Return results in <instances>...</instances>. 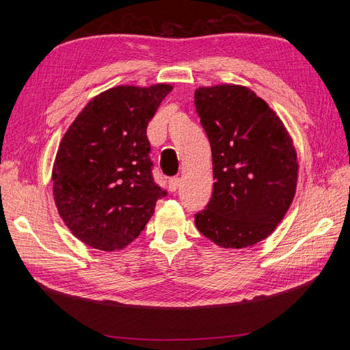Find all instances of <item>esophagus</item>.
<instances>
[{
  "mask_svg": "<svg viewBox=\"0 0 350 350\" xmlns=\"http://www.w3.org/2000/svg\"><path fill=\"white\" fill-rule=\"evenodd\" d=\"M180 187V177H171L168 180V188L171 192H176L177 188Z\"/></svg>",
  "mask_w": 350,
  "mask_h": 350,
  "instance_id": "esophagus-1",
  "label": "esophagus"
}]
</instances>
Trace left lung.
<instances>
[{
    "label": "left lung",
    "instance_id": "1",
    "mask_svg": "<svg viewBox=\"0 0 350 350\" xmlns=\"http://www.w3.org/2000/svg\"><path fill=\"white\" fill-rule=\"evenodd\" d=\"M194 102L211 143L215 180L196 226L222 248L252 247L277 228L293 202L299 168L293 139L248 87H198Z\"/></svg>",
    "mask_w": 350,
    "mask_h": 350
}]
</instances>
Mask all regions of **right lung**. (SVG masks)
Returning a JSON list of instances; mask_svg holds the SVG:
<instances>
[{
    "label": "right lung",
    "mask_w": 350,
    "mask_h": 350,
    "mask_svg": "<svg viewBox=\"0 0 350 350\" xmlns=\"http://www.w3.org/2000/svg\"><path fill=\"white\" fill-rule=\"evenodd\" d=\"M171 90V84L109 88L63 135L52 167L54 202L72 234L88 247H128L167 196L152 177L147 124Z\"/></svg>",
    "instance_id": "1"
}]
</instances>
